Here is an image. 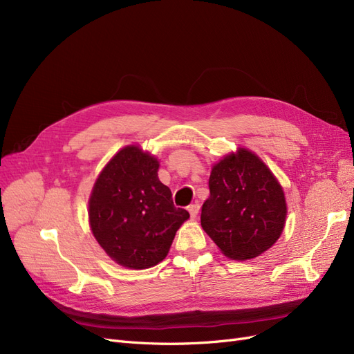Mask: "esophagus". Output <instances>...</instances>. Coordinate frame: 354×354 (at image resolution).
<instances>
[{
  "instance_id": "esophagus-1",
  "label": "esophagus",
  "mask_w": 354,
  "mask_h": 354,
  "mask_svg": "<svg viewBox=\"0 0 354 354\" xmlns=\"http://www.w3.org/2000/svg\"><path fill=\"white\" fill-rule=\"evenodd\" d=\"M187 209H189V214H190L192 219H194L197 215H199V209H201V206L197 205V203H193V205H190Z\"/></svg>"
}]
</instances>
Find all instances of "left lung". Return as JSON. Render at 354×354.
I'll return each mask as SVG.
<instances>
[{"instance_id":"left-lung-1","label":"left lung","mask_w":354,"mask_h":354,"mask_svg":"<svg viewBox=\"0 0 354 354\" xmlns=\"http://www.w3.org/2000/svg\"><path fill=\"white\" fill-rule=\"evenodd\" d=\"M202 228L225 257L245 261L272 248L285 230L288 203L272 169L248 148L212 165Z\"/></svg>"}]
</instances>
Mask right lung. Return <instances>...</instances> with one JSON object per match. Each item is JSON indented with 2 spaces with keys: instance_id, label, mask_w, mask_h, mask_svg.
<instances>
[{
  "instance_id": "1",
  "label": "right lung",
  "mask_w": 354,
  "mask_h": 354,
  "mask_svg": "<svg viewBox=\"0 0 354 354\" xmlns=\"http://www.w3.org/2000/svg\"><path fill=\"white\" fill-rule=\"evenodd\" d=\"M158 158L139 145L119 149L97 176L88 199L90 230L122 267L144 270L161 263L190 215L176 207L158 178Z\"/></svg>"
}]
</instances>
